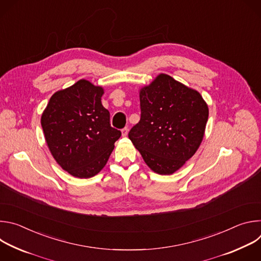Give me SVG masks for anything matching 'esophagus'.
Listing matches in <instances>:
<instances>
[{
	"mask_svg": "<svg viewBox=\"0 0 261 261\" xmlns=\"http://www.w3.org/2000/svg\"><path fill=\"white\" fill-rule=\"evenodd\" d=\"M128 131H129V129H128L127 127L123 128V129H122V135H123V136H127V135H128Z\"/></svg>",
	"mask_w": 261,
	"mask_h": 261,
	"instance_id": "obj_1",
	"label": "esophagus"
}]
</instances>
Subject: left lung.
I'll return each instance as SVG.
<instances>
[{
  "label": "left lung",
  "instance_id": "1",
  "mask_svg": "<svg viewBox=\"0 0 261 261\" xmlns=\"http://www.w3.org/2000/svg\"><path fill=\"white\" fill-rule=\"evenodd\" d=\"M140 120L129 138L144 162L159 174H171L197 151L208 108L201 95L167 74L140 90Z\"/></svg>",
  "mask_w": 261,
  "mask_h": 261
}]
</instances>
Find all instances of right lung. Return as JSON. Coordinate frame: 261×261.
<instances>
[{
    "label": "right lung",
    "mask_w": 261,
    "mask_h": 261,
    "mask_svg": "<svg viewBox=\"0 0 261 261\" xmlns=\"http://www.w3.org/2000/svg\"><path fill=\"white\" fill-rule=\"evenodd\" d=\"M103 93L101 87L81 80L55 93L41 117L51 155L73 176L97 174L122 135L110 126L109 111L101 103Z\"/></svg>",
    "instance_id": "1"
}]
</instances>
